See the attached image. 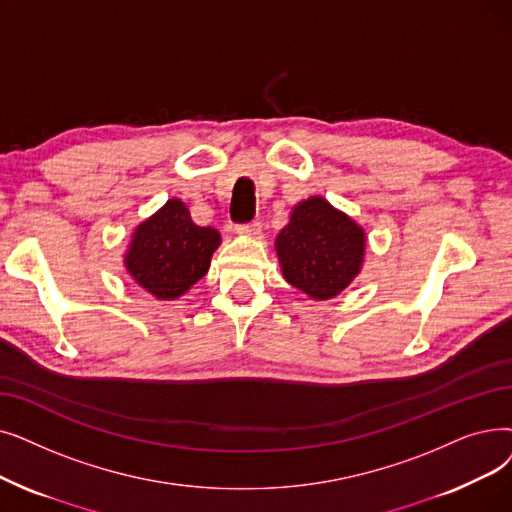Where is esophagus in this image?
<instances>
[{
	"label": "esophagus",
	"instance_id": "34e87169",
	"mask_svg": "<svg viewBox=\"0 0 512 512\" xmlns=\"http://www.w3.org/2000/svg\"><path fill=\"white\" fill-rule=\"evenodd\" d=\"M236 232L242 234V236H257L261 232V224H259V221H251V224L236 226Z\"/></svg>",
	"mask_w": 512,
	"mask_h": 512
}]
</instances>
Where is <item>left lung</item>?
Listing matches in <instances>:
<instances>
[{
  "instance_id": "obj_1",
  "label": "left lung",
  "mask_w": 512,
  "mask_h": 512,
  "mask_svg": "<svg viewBox=\"0 0 512 512\" xmlns=\"http://www.w3.org/2000/svg\"><path fill=\"white\" fill-rule=\"evenodd\" d=\"M364 251V230L322 196L295 205L276 236L284 280L316 301L345 291L362 270Z\"/></svg>"
}]
</instances>
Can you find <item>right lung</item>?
Segmentation results:
<instances>
[{
    "mask_svg": "<svg viewBox=\"0 0 512 512\" xmlns=\"http://www.w3.org/2000/svg\"><path fill=\"white\" fill-rule=\"evenodd\" d=\"M219 242L215 228L196 226L180 198H169L133 232L125 268L150 295L173 301L209 272Z\"/></svg>",
    "mask_w": 512,
    "mask_h": 512,
    "instance_id": "obj_1",
    "label": "right lung"
}]
</instances>
